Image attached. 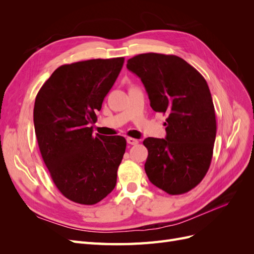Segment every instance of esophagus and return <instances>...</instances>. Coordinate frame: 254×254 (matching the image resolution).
<instances>
[{"mask_svg": "<svg viewBox=\"0 0 254 254\" xmlns=\"http://www.w3.org/2000/svg\"><path fill=\"white\" fill-rule=\"evenodd\" d=\"M127 143L130 144V145H136L137 143H139V141H137L136 139H133V137H127Z\"/></svg>", "mask_w": 254, "mask_h": 254, "instance_id": "obj_1", "label": "esophagus"}]
</instances>
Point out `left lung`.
<instances>
[{"instance_id": "obj_1", "label": "left lung", "mask_w": 254, "mask_h": 254, "mask_svg": "<svg viewBox=\"0 0 254 254\" xmlns=\"http://www.w3.org/2000/svg\"><path fill=\"white\" fill-rule=\"evenodd\" d=\"M139 76L150 107L167 115L165 139L147 137L145 172L170 195L184 194L209 171L216 137V119L209 86L195 67L175 55L146 53L127 61Z\"/></svg>"}]
</instances>
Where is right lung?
Returning <instances> with one entry per match:
<instances>
[{
	"label": "right lung",
	"instance_id": "add662e5",
	"mask_svg": "<svg viewBox=\"0 0 254 254\" xmlns=\"http://www.w3.org/2000/svg\"><path fill=\"white\" fill-rule=\"evenodd\" d=\"M123 64L124 57L64 64L36 96L34 125L42 159L60 193L76 203L95 204L117 184L126 140L92 134L90 125Z\"/></svg>",
	"mask_w": 254,
	"mask_h": 254
}]
</instances>
